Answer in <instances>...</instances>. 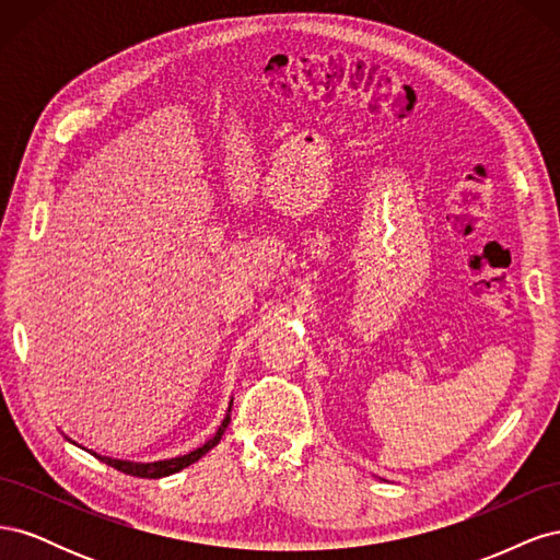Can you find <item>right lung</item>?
<instances>
[{
	"mask_svg": "<svg viewBox=\"0 0 560 560\" xmlns=\"http://www.w3.org/2000/svg\"><path fill=\"white\" fill-rule=\"evenodd\" d=\"M233 401V399H231ZM229 422H231V406H229V411H226V416H224V420H222V425H219V430L214 432V436L212 439H208L206 444L202 446H198V448H194L191 453H186V455H177V457H167V460H154V463H135V460H118V457H109V455H100V453H95V451H89L91 455H95L100 463H105V465H109V467H114V469H118V471H124V474H130V477H140V479H163V477H171V474H177V471H182L184 467H189V465H194L196 460H200L202 455H206L208 451H212L217 444H219V439H222V434L226 432V428H229ZM67 442L70 444H74V446H79L77 442H72L70 436H67ZM83 448V446H81Z\"/></svg>",
	"mask_w": 560,
	"mask_h": 560,
	"instance_id": "1",
	"label": "right lung"
}]
</instances>
